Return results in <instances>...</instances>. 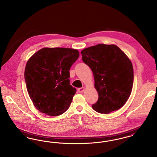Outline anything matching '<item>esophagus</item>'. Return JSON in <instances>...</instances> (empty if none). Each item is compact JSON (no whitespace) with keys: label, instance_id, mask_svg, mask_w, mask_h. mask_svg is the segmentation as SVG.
Instances as JSON below:
<instances>
[{"label":"esophagus","instance_id":"34e87169","mask_svg":"<svg viewBox=\"0 0 157 157\" xmlns=\"http://www.w3.org/2000/svg\"><path fill=\"white\" fill-rule=\"evenodd\" d=\"M84 90H85V88H84V87H82V88H78V92H80V93L83 92L84 91Z\"/></svg>","mask_w":157,"mask_h":157}]
</instances>
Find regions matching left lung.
Listing matches in <instances>:
<instances>
[{"mask_svg":"<svg viewBox=\"0 0 157 157\" xmlns=\"http://www.w3.org/2000/svg\"><path fill=\"white\" fill-rule=\"evenodd\" d=\"M81 54L83 62L93 72L99 96L92 108L104 114L120 109L132 89L134 69L131 60L115 45L98 44L84 49Z\"/></svg>","mask_w":157,"mask_h":157,"instance_id":"obj_1","label":"left lung"}]
</instances>
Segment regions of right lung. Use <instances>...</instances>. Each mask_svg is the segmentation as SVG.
I'll return each instance as SVG.
<instances>
[{
	"mask_svg": "<svg viewBox=\"0 0 157 157\" xmlns=\"http://www.w3.org/2000/svg\"><path fill=\"white\" fill-rule=\"evenodd\" d=\"M79 56L76 49L44 48L28 60L25 79L38 111L55 117L69 108L76 91L70 85L69 69Z\"/></svg>",
	"mask_w": 157,
	"mask_h": 157,
	"instance_id": "1",
	"label": "right lung"
}]
</instances>
